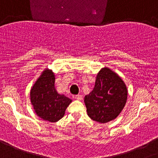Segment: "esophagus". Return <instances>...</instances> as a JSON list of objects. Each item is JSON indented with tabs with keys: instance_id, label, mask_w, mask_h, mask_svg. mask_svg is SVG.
<instances>
[{
	"instance_id": "obj_1",
	"label": "esophagus",
	"mask_w": 158,
	"mask_h": 158,
	"mask_svg": "<svg viewBox=\"0 0 158 158\" xmlns=\"http://www.w3.org/2000/svg\"><path fill=\"white\" fill-rule=\"evenodd\" d=\"M76 98L77 99V100L81 101V100H82V95H80V94L76 95Z\"/></svg>"
}]
</instances>
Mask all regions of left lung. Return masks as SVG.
<instances>
[{
  "instance_id": "obj_1",
  "label": "left lung",
  "mask_w": 158,
  "mask_h": 158,
  "mask_svg": "<svg viewBox=\"0 0 158 158\" xmlns=\"http://www.w3.org/2000/svg\"><path fill=\"white\" fill-rule=\"evenodd\" d=\"M127 98L124 82L116 72L105 67L97 75L94 87L85 96L84 102L88 116L94 121L105 123L120 115Z\"/></svg>"
}]
</instances>
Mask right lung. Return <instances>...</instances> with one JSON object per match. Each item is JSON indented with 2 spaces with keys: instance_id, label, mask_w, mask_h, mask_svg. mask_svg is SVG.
<instances>
[{
  "instance_id": "1",
  "label": "right lung",
  "mask_w": 158,
  "mask_h": 158,
  "mask_svg": "<svg viewBox=\"0 0 158 158\" xmlns=\"http://www.w3.org/2000/svg\"><path fill=\"white\" fill-rule=\"evenodd\" d=\"M31 102L39 117L54 123L64 116L65 110L72 100L57 93L54 73L46 69L31 88Z\"/></svg>"
}]
</instances>
